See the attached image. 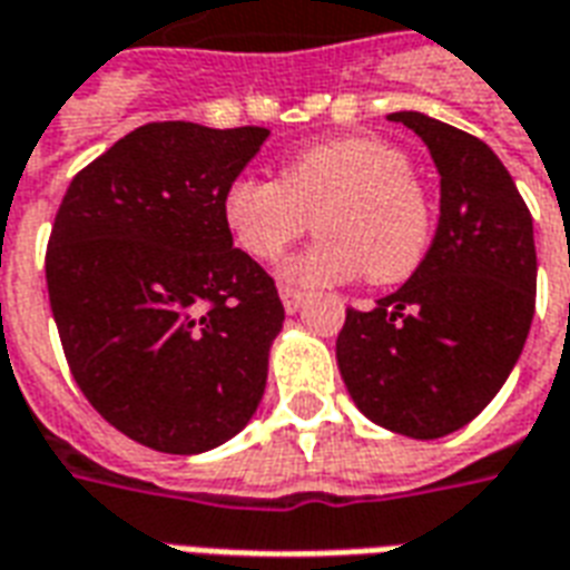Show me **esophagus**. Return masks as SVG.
Wrapping results in <instances>:
<instances>
[{"mask_svg":"<svg viewBox=\"0 0 570 570\" xmlns=\"http://www.w3.org/2000/svg\"><path fill=\"white\" fill-rule=\"evenodd\" d=\"M281 302H284L286 314H296L298 307L305 305V293L293 289V286H281Z\"/></svg>","mask_w":570,"mask_h":570,"instance_id":"34e87169","label":"esophagus"}]
</instances>
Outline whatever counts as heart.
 <instances>
[{
	"label": "heart",
	"instance_id": "obj_1",
	"mask_svg": "<svg viewBox=\"0 0 570 570\" xmlns=\"http://www.w3.org/2000/svg\"><path fill=\"white\" fill-rule=\"evenodd\" d=\"M235 244L259 263L281 259L311 226L323 235L286 265L296 284L407 281L432 242V202L399 147L368 135L307 147L281 180L235 178L223 193Z\"/></svg>",
	"mask_w": 570,
	"mask_h": 570
}]
</instances>
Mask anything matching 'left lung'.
<instances>
[{
    "label": "left lung",
    "mask_w": 570,
    "mask_h": 570,
    "mask_svg": "<svg viewBox=\"0 0 570 570\" xmlns=\"http://www.w3.org/2000/svg\"><path fill=\"white\" fill-rule=\"evenodd\" d=\"M414 129L441 175L435 242L411 281L374 311L347 307L338 368L371 423L441 438L487 407L517 365L534 317L532 214L480 138L416 111Z\"/></svg>",
    "instance_id": "8db88e82"
}]
</instances>
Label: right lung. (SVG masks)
<instances>
[{"mask_svg": "<svg viewBox=\"0 0 570 570\" xmlns=\"http://www.w3.org/2000/svg\"><path fill=\"white\" fill-rule=\"evenodd\" d=\"M265 138L263 126H138L71 178L53 217L45 277L71 377L159 453L229 441L263 399L284 305L232 247L223 193Z\"/></svg>", "mask_w": 570, "mask_h": 570, "instance_id": "1", "label": "right lung"}]
</instances>
